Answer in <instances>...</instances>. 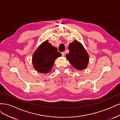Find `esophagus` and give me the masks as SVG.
Segmentation results:
<instances>
[{"label":"esophagus","mask_w":120,"mask_h":120,"mask_svg":"<svg viewBox=\"0 0 120 120\" xmlns=\"http://www.w3.org/2000/svg\"><path fill=\"white\" fill-rule=\"evenodd\" d=\"M61 54H62V56H65V52H62Z\"/></svg>","instance_id":"34e87169"}]
</instances>
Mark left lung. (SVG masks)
<instances>
[{
	"mask_svg": "<svg viewBox=\"0 0 120 120\" xmlns=\"http://www.w3.org/2000/svg\"><path fill=\"white\" fill-rule=\"evenodd\" d=\"M69 53L66 58L77 70H82L87 67L89 61V55L83 46L77 40L69 44Z\"/></svg>",
	"mask_w": 120,
	"mask_h": 120,
	"instance_id": "8db88e82",
	"label": "left lung"
}]
</instances>
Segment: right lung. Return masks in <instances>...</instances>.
<instances>
[{"mask_svg":"<svg viewBox=\"0 0 120 120\" xmlns=\"http://www.w3.org/2000/svg\"><path fill=\"white\" fill-rule=\"evenodd\" d=\"M57 49L48 40L43 42L36 49L32 57L33 67L39 73H48L53 66L55 60L61 56Z\"/></svg>","mask_w":120,"mask_h":120,"instance_id":"1","label":"right lung"}]
</instances>
